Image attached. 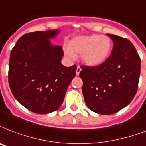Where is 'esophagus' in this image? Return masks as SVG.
<instances>
[{"label":"esophagus","instance_id":"1","mask_svg":"<svg viewBox=\"0 0 146 146\" xmlns=\"http://www.w3.org/2000/svg\"><path fill=\"white\" fill-rule=\"evenodd\" d=\"M81 72V68H80V66H77V68H76V75H80V73Z\"/></svg>","mask_w":146,"mask_h":146}]
</instances>
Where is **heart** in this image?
Wrapping results in <instances>:
<instances>
[{
	"label": "heart",
	"instance_id": "1",
	"mask_svg": "<svg viewBox=\"0 0 146 146\" xmlns=\"http://www.w3.org/2000/svg\"><path fill=\"white\" fill-rule=\"evenodd\" d=\"M113 43L105 35L93 34L90 36H79L72 39L69 46L64 51L69 58L75 59V54H81V60L88 66L102 65L110 57Z\"/></svg>",
	"mask_w": 146,
	"mask_h": 146
}]
</instances>
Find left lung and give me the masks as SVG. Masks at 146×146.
Returning <instances> with one entry per match:
<instances>
[{
    "label": "left lung",
    "instance_id": "left-lung-1",
    "mask_svg": "<svg viewBox=\"0 0 146 146\" xmlns=\"http://www.w3.org/2000/svg\"><path fill=\"white\" fill-rule=\"evenodd\" d=\"M113 41L111 55L98 66H81L82 91L86 104L94 113L111 115L128 106L135 96L141 60L129 40L106 34Z\"/></svg>",
    "mask_w": 146,
    "mask_h": 146
}]
</instances>
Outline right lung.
<instances>
[{
    "label": "right lung",
    "mask_w": 146,
    "mask_h": 146,
    "mask_svg": "<svg viewBox=\"0 0 146 146\" xmlns=\"http://www.w3.org/2000/svg\"><path fill=\"white\" fill-rule=\"evenodd\" d=\"M60 30L24 34L12 49L8 82L13 95L21 105L37 114H47L60 108L76 76V66L61 63L63 51L54 46Z\"/></svg>",
    "instance_id": "right-lung-1"
}]
</instances>
